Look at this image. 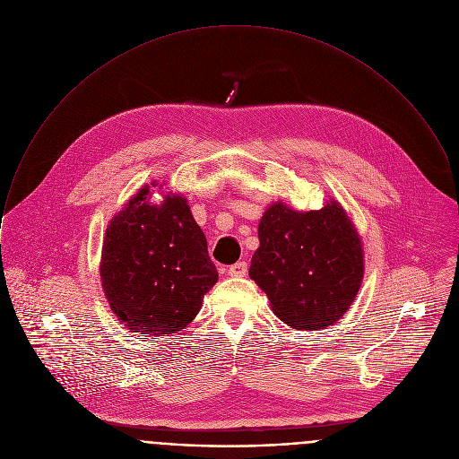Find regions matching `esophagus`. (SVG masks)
<instances>
[{
	"label": "esophagus",
	"mask_w": 459,
	"mask_h": 459,
	"mask_svg": "<svg viewBox=\"0 0 459 459\" xmlns=\"http://www.w3.org/2000/svg\"><path fill=\"white\" fill-rule=\"evenodd\" d=\"M246 273H247V264L246 262H238V264H235L228 269V274L231 278H244Z\"/></svg>",
	"instance_id": "1"
}]
</instances>
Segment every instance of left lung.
Returning <instances> with one entry per match:
<instances>
[{"label": "left lung", "instance_id": "left-lung-1", "mask_svg": "<svg viewBox=\"0 0 459 459\" xmlns=\"http://www.w3.org/2000/svg\"><path fill=\"white\" fill-rule=\"evenodd\" d=\"M258 240L249 276L287 325L325 329L354 303L365 273L363 244L338 201L309 212L271 203Z\"/></svg>", "mask_w": 459, "mask_h": 459}]
</instances>
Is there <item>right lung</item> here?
I'll return each mask as SVG.
<instances>
[{
    "label": "right lung",
    "instance_id": "add662e5",
    "mask_svg": "<svg viewBox=\"0 0 459 459\" xmlns=\"http://www.w3.org/2000/svg\"><path fill=\"white\" fill-rule=\"evenodd\" d=\"M100 276L114 315L143 336L185 329L219 280L186 199L167 192L156 204L150 185L139 188L110 219Z\"/></svg>",
    "mask_w": 459,
    "mask_h": 459
}]
</instances>
